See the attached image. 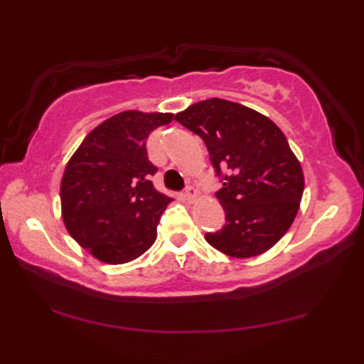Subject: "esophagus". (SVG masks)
Instances as JSON below:
<instances>
[{
  "label": "esophagus",
  "instance_id": "esophagus-1",
  "mask_svg": "<svg viewBox=\"0 0 364 364\" xmlns=\"http://www.w3.org/2000/svg\"><path fill=\"white\" fill-rule=\"evenodd\" d=\"M196 197H197V189L194 186H188L184 189V199L188 202H194Z\"/></svg>",
  "mask_w": 364,
  "mask_h": 364
}]
</instances>
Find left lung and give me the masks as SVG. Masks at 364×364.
I'll list each match as a JSON object with an SVG mask.
<instances>
[{"label":"left lung","instance_id":"8db88e82","mask_svg":"<svg viewBox=\"0 0 364 364\" xmlns=\"http://www.w3.org/2000/svg\"><path fill=\"white\" fill-rule=\"evenodd\" d=\"M204 141L226 223L205 241L234 258L267 252L284 236L304 194V171L268 117L226 100L200 101L175 115Z\"/></svg>","mask_w":364,"mask_h":364}]
</instances>
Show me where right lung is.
Here are the masks:
<instances>
[{
	"instance_id": "add662e5",
	"label": "right lung",
	"mask_w": 364,
	"mask_h": 364,
	"mask_svg": "<svg viewBox=\"0 0 364 364\" xmlns=\"http://www.w3.org/2000/svg\"><path fill=\"white\" fill-rule=\"evenodd\" d=\"M173 114L127 110L96 127L67 164L60 205L67 231L97 260L132 262L156 242L171 197L154 188L157 167L147 157L151 132Z\"/></svg>"
}]
</instances>
